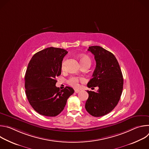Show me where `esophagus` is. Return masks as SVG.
<instances>
[{
    "mask_svg": "<svg viewBox=\"0 0 149 149\" xmlns=\"http://www.w3.org/2000/svg\"><path fill=\"white\" fill-rule=\"evenodd\" d=\"M79 91H80V90H78V89L75 90V92L76 93H78Z\"/></svg>",
    "mask_w": 149,
    "mask_h": 149,
    "instance_id": "obj_1",
    "label": "esophagus"
}]
</instances>
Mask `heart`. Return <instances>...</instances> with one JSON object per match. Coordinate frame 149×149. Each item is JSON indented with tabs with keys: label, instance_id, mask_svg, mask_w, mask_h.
Returning a JSON list of instances; mask_svg holds the SVG:
<instances>
[{
	"label": "heart",
	"instance_id": "b5f03b06",
	"mask_svg": "<svg viewBox=\"0 0 149 149\" xmlns=\"http://www.w3.org/2000/svg\"><path fill=\"white\" fill-rule=\"evenodd\" d=\"M64 63H65V61H63L62 63V68H63V67H64ZM80 63L81 65L84 64V63H87L91 64V59L87 56L82 55L81 56V58H80ZM84 81H85L84 78H79V77H75V76H72L68 79V83L69 85H70L71 86L75 87V88H77L79 86L80 82H84Z\"/></svg>",
	"mask_w": 149,
	"mask_h": 149
}]
</instances>
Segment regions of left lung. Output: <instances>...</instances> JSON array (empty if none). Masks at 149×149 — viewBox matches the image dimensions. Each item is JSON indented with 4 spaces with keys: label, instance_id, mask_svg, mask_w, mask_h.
<instances>
[{
    "label": "left lung",
    "instance_id": "1",
    "mask_svg": "<svg viewBox=\"0 0 149 149\" xmlns=\"http://www.w3.org/2000/svg\"><path fill=\"white\" fill-rule=\"evenodd\" d=\"M88 51L94 55L96 67L87 87H98V90L87 91L89 96L85 107L91 116L101 117L111 112L117 105L123 88V74L111 52L100 46L90 47Z\"/></svg>",
    "mask_w": 149,
    "mask_h": 149
}]
</instances>
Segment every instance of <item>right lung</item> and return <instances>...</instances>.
I'll return each instance as SVG.
<instances>
[{"label": "right lung", "instance_id": "add662e5", "mask_svg": "<svg viewBox=\"0 0 149 149\" xmlns=\"http://www.w3.org/2000/svg\"><path fill=\"white\" fill-rule=\"evenodd\" d=\"M67 53L63 49L49 47L36 53L28 63L25 93L29 104L39 114L58 116L74 93L71 87L60 90L55 86L56 77L61 74L62 61Z\"/></svg>", "mask_w": 149, "mask_h": 149}]
</instances>
